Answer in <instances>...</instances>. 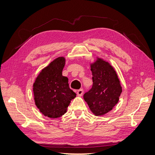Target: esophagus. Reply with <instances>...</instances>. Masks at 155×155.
<instances>
[{
    "mask_svg": "<svg viewBox=\"0 0 155 155\" xmlns=\"http://www.w3.org/2000/svg\"><path fill=\"white\" fill-rule=\"evenodd\" d=\"M83 88H80V89H79V90H78L77 91V94H78V96H81L83 95Z\"/></svg>",
    "mask_w": 155,
    "mask_h": 155,
    "instance_id": "34e87169",
    "label": "esophagus"
}]
</instances>
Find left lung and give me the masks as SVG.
I'll use <instances>...</instances> for the list:
<instances>
[{"label": "left lung", "mask_w": 155, "mask_h": 155, "mask_svg": "<svg viewBox=\"0 0 155 155\" xmlns=\"http://www.w3.org/2000/svg\"><path fill=\"white\" fill-rule=\"evenodd\" d=\"M91 68L93 85L83 98L94 114L102 116L118 104L122 89L115 70L109 63L97 58Z\"/></svg>", "instance_id": "8db88e82"}]
</instances>
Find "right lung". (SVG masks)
<instances>
[{
	"label": "right lung",
	"instance_id": "obj_1",
	"mask_svg": "<svg viewBox=\"0 0 155 155\" xmlns=\"http://www.w3.org/2000/svg\"><path fill=\"white\" fill-rule=\"evenodd\" d=\"M65 59L59 57L43 68L33 86L35 104L40 112L50 118L64 114L76 94L70 88L68 79L63 76Z\"/></svg>",
	"mask_w": 155,
	"mask_h": 155
}]
</instances>
